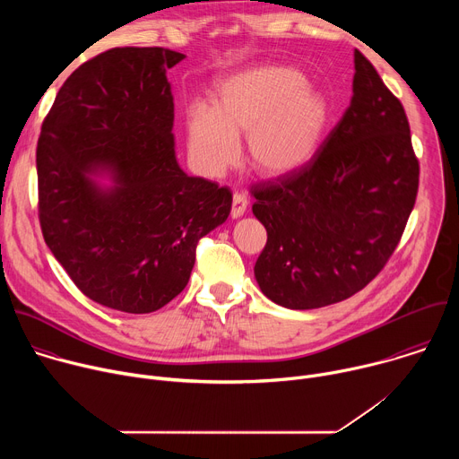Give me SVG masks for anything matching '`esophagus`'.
<instances>
[{
	"instance_id": "1",
	"label": "esophagus",
	"mask_w": 459,
	"mask_h": 459,
	"mask_svg": "<svg viewBox=\"0 0 459 459\" xmlns=\"http://www.w3.org/2000/svg\"><path fill=\"white\" fill-rule=\"evenodd\" d=\"M247 207H248L247 195H245V194L236 192V194L232 195V211H230V216H232L234 220H236V218H241V216L245 214Z\"/></svg>"
}]
</instances>
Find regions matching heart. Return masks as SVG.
<instances>
[{"mask_svg": "<svg viewBox=\"0 0 459 459\" xmlns=\"http://www.w3.org/2000/svg\"><path fill=\"white\" fill-rule=\"evenodd\" d=\"M292 67L264 65L223 78L212 107L194 103L185 116L186 149L200 170L225 172L247 134L250 167L267 178L307 165L331 123V103Z\"/></svg>", "mask_w": 459, "mask_h": 459, "instance_id": "heart-1", "label": "heart"}]
</instances>
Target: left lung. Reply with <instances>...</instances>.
Masks as SVG:
<instances>
[{
  "mask_svg": "<svg viewBox=\"0 0 459 459\" xmlns=\"http://www.w3.org/2000/svg\"><path fill=\"white\" fill-rule=\"evenodd\" d=\"M354 71L351 105L316 156L250 188L267 229L254 276L287 308L326 307L367 287L416 204L420 163L405 108L359 50Z\"/></svg>",
  "mask_w": 459,
  "mask_h": 459,
  "instance_id": "1",
  "label": "left lung"
}]
</instances>
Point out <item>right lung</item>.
Listing matches in <instances>:
<instances>
[{
    "label": "right lung",
    "instance_id": "1",
    "mask_svg": "<svg viewBox=\"0 0 459 459\" xmlns=\"http://www.w3.org/2000/svg\"><path fill=\"white\" fill-rule=\"evenodd\" d=\"M183 57L117 47L85 61L59 89L38 140L45 243L87 298L128 314L174 299L195 245L230 214L232 192L185 174L176 160L167 71Z\"/></svg>",
    "mask_w": 459,
    "mask_h": 459
}]
</instances>
